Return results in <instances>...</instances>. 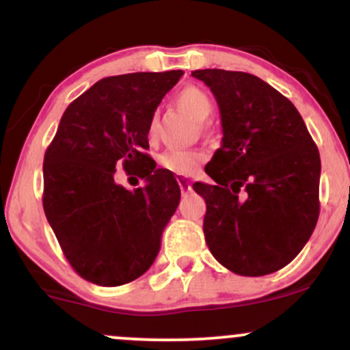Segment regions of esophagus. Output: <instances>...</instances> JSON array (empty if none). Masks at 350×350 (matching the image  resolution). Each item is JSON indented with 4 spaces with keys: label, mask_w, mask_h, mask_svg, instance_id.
Wrapping results in <instances>:
<instances>
[{
    "label": "esophagus",
    "mask_w": 350,
    "mask_h": 350,
    "mask_svg": "<svg viewBox=\"0 0 350 350\" xmlns=\"http://www.w3.org/2000/svg\"><path fill=\"white\" fill-rule=\"evenodd\" d=\"M176 179H178L180 191H183V192H189V191H191V189H192V187H191V179H189L187 176L179 174L178 178H176Z\"/></svg>",
    "instance_id": "obj_1"
}]
</instances>
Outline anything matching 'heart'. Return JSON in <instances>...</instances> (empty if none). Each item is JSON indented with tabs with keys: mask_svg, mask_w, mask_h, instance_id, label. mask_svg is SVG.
Returning <instances> with one entry per match:
<instances>
[{
	"mask_svg": "<svg viewBox=\"0 0 350 350\" xmlns=\"http://www.w3.org/2000/svg\"><path fill=\"white\" fill-rule=\"evenodd\" d=\"M176 102L180 108L189 111L196 120L202 122L208 118L212 113V100L204 88L198 85H186L180 88L176 95ZM158 118H152L150 126H148V135L150 138H156L158 135ZM206 159V152L199 150H171L164 152L159 159L164 170L176 172V174H191L200 163Z\"/></svg>",
	"mask_w": 350,
	"mask_h": 350,
	"instance_id": "obj_1",
	"label": "heart"
}]
</instances>
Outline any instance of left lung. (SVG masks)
Wrapping results in <instances>:
<instances>
[{
    "instance_id": "obj_1",
    "label": "left lung",
    "mask_w": 350,
    "mask_h": 350,
    "mask_svg": "<svg viewBox=\"0 0 350 350\" xmlns=\"http://www.w3.org/2000/svg\"><path fill=\"white\" fill-rule=\"evenodd\" d=\"M217 100L222 144L207 163L214 184L204 235L220 265L242 276L270 275L295 258L319 217L321 158L299 111L262 79L222 69L194 70Z\"/></svg>"
}]
</instances>
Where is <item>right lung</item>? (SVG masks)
<instances>
[{
	"instance_id": "right-lung-1",
	"label": "right lung",
	"mask_w": 350,
	"mask_h": 350,
	"mask_svg": "<svg viewBox=\"0 0 350 350\" xmlns=\"http://www.w3.org/2000/svg\"><path fill=\"white\" fill-rule=\"evenodd\" d=\"M183 70L135 72L98 80L67 107L44 156L42 206L64 255L82 278L120 286L158 256L178 208L174 174L146 154L148 126ZM145 179L128 191L116 167Z\"/></svg>"
}]
</instances>
